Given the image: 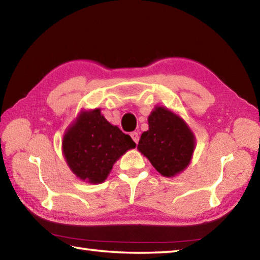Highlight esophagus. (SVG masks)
Masks as SVG:
<instances>
[{
    "label": "esophagus",
    "instance_id": "1",
    "mask_svg": "<svg viewBox=\"0 0 260 260\" xmlns=\"http://www.w3.org/2000/svg\"><path fill=\"white\" fill-rule=\"evenodd\" d=\"M131 138H132V140L134 141L135 143H138L139 142V139H140V135H139L138 132H133V133H131Z\"/></svg>",
    "mask_w": 260,
    "mask_h": 260
}]
</instances>
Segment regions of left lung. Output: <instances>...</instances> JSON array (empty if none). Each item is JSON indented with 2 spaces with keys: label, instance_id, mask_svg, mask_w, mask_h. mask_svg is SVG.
Returning <instances> with one entry per match:
<instances>
[{
  "label": "left lung",
  "instance_id": "8db88e82",
  "mask_svg": "<svg viewBox=\"0 0 260 260\" xmlns=\"http://www.w3.org/2000/svg\"><path fill=\"white\" fill-rule=\"evenodd\" d=\"M138 150L146 156L162 177L172 178L190 164L196 139L187 122L167 108L155 107L148 117Z\"/></svg>",
  "mask_w": 260,
  "mask_h": 260
}]
</instances>
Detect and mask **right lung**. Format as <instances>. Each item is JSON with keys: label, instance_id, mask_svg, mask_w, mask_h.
Segmentation results:
<instances>
[{"label": "right lung", "instance_id": "add662e5", "mask_svg": "<svg viewBox=\"0 0 260 260\" xmlns=\"http://www.w3.org/2000/svg\"><path fill=\"white\" fill-rule=\"evenodd\" d=\"M135 146L129 135L105 119L100 108L80 111L61 141L70 170L93 184L104 182L114 162Z\"/></svg>", "mask_w": 260, "mask_h": 260}]
</instances>
